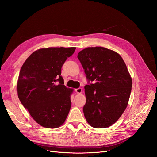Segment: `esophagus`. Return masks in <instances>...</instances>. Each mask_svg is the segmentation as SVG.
<instances>
[{"instance_id":"esophagus-1","label":"esophagus","mask_w":157,"mask_h":157,"mask_svg":"<svg viewBox=\"0 0 157 157\" xmlns=\"http://www.w3.org/2000/svg\"><path fill=\"white\" fill-rule=\"evenodd\" d=\"M75 91L77 92V94H81L82 92V89L81 88H78L75 89Z\"/></svg>"}]
</instances>
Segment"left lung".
<instances>
[{
    "instance_id": "8db88e82",
    "label": "left lung",
    "mask_w": 157,
    "mask_h": 157,
    "mask_svg": "<svg viewBox=\"0 0 157 157\" xmlns=\"http://www.w3.org/2000/svg\"><path fill=\"white\" fill-rule=\"evenodd\" d=\"M77 58L88 84L84 86V117L94 128L111 126L125 111L132 90L124 61L117 52L100 46L85 48Z\"/></svg>"
}]
</instances>
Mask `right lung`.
I'll return each instance as SVG.
<instances>
[{
  "label": "right lung",
  "instance_id": "add662e5",
  "mask_svg": "<svg viewBox=\"0 0 157 157\" xmlns=\"http://www.w3.org/2000/svg\"><path fill=\"white\" fill-rule=\"evenodd\" d=\"M76 48H48L35 51L19 75L18 98L38 124L48 128L62 125L71 107V94L61 77V67Z\"/></svg>",
  "mask_w": 157,
  "mask_h": 157
}]
</instances>
